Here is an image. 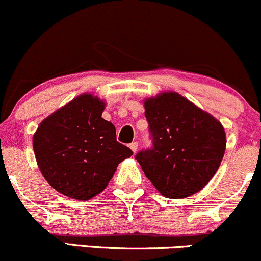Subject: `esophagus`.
Returning a JSON list of instances; mask_svg holds the SVG:
<instances>
[{
  "mask_svg": "<svg viewBox=\"0 0 261 261\" xmlns=\"http://www.w3.org/2000/svg\"><path fill=\"white\" fill-rule=\"evenodd\" d=\"M137 146H139V144H137V142L135 141V142H131V144L128 145V147L131 148V151H133V152H136V151H137Z\"/></svg>",
  "mask_w": 261,
  "mask_h": 261,
  "instance_id": "esophagus-1",
  "label": "esophagus"
}]
</instances>
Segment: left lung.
Returning a JSON list of instances; mask_svg holds the SVG:
<instances>
[{
	"instance_id": "obj_1",
	"label": "left lung",
	"mask_w": 261,
	"mask_h": 261,
	"mask_svg": "<svg viewBox=\"0 0 261 261\" xmlns=\"http://www.w3.org/2000/svg\"><path fill=\"white\" fill-rule=\"evenodd\" d=\"M153 139L151 150L136 154L145 176L167 198L199 192L218 171L225 152L220 121L176 91L145 99Z\"/></svg>"
}]
</instances>
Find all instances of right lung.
I'll return each instance as SVG.
<instances>
[{"mask_svg":"<svg viewBox=\"0 0 261 261\" xmlns=\"http://www.w3.org/2000/svg\"><path fill=\"white\" fill-rule=\"evenodd\" d=\"M105 101L84 93L38 125L33 135L37 165L51 187L88 200L107 188L133 151L116 141L115 126L101 117Z\"/></svg>","mask_w":261,"mask_h":261,"instance_id":"add662e5","label":"right lung"}]
</instances>
